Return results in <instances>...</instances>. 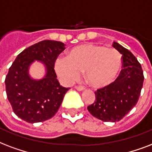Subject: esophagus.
I'll use <instances>...</instances> for the list:
<instances>
[{"label":"esophagus","mask_w":152,"mask_h":152,"mask_svg":"<svg viewBox=\"0 0 152 152\" xmlns=\"http://www.w3.org/2000/svg\"><path fill=\"white\" fill-rule=\"evenodd\" d=\"M75 89H77V90H78V91H83L85 89V88L83 86H76L75 87Z\"/></svg>","instance_id":"obj_1"}]
</instances>
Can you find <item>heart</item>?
<instances>
[{"instance_id": "b5f03b06", "label": "heart", "mask_w": 152, "mask_h": 152, "mask_svg": "<svg viewBox=\"0 0 152 152\" xmlns=\"http://www.w3.org/2000/svg\"><path fill=\"white\" fill-rule=\"evenodd\" d=\"M122 66V57L114 48L92 43L71 48L67 58L55 61V70L61 80L70 84L85 71L87 83L93 88H104L116 79Z\"/></svg>"}]
</instances>
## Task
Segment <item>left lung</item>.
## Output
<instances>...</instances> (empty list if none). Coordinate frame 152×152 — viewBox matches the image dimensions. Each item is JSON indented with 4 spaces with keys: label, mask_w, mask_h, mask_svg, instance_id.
Instances as JSON below:
<instances>
[{
    "label": "left lung",
    "mask_w": 152,
    "mask_h": 152,
    "mask_svg": "<svg viewBox=\"0 0 152 152\" xmlns=\"http://www.w3.org/2000/svg\"><path fill=\"white\" fill-rule=\"evenodd\" d=\"M113 47L122 55L123 69L112 84L97 89L95 102L87 107L93 116L106 122L121 121L136 105L144 79L141 65L132 53L116 42Z\"/></svg>",
    "instance_id": "8db88e82"
}]
</instances>
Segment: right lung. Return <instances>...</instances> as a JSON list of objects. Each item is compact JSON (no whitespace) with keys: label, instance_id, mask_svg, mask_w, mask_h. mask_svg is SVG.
I'll list each match as a JSON object with an SVG mask.
<instances>
[{"label":"right lung","instance_id":"1","mask_svg":"<svg viewBox=\"0 0 152 152\" xmlns=\"http://www.w3.org/2000/svg\"><path fill=\"white\" fill-rule=\"evenodd\" d=\"M65 49L59 41L43 40L20 53L5 77L7 97L16 116L28 123L43 122L55 115L70 88L60 86L54 70L55 61ZM39 61L45 66L41 80L29 75L30 66Z\"/></svg>","mask_w":152,"mask_h":152}]
</instances>
